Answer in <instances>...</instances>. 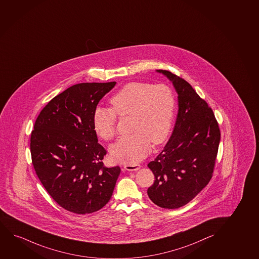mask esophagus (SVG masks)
I'll list each match as a JSON object with an SVG mask.
<instances>
[{"label":"esophagus","mask_w":259,"mask_h":259,"mask_svg":"<svg viewBox=\"0 0 259 259\" xmlns=\"http://www.w3.org/2000/svg\"><path fill=\"white\" fill-rule=\"evenodd\" d=\"M141 165L140 164H126L124 165L125 170H128V171H134V170H138L140 169Z\"/></svg>","instance_id":"esophagus-1"}]
</instances>
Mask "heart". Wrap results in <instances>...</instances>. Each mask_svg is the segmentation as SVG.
Masks as SVG:
<instances>
[{"label": "heart", "instance_id": "obj_1", "mask_svg": "<svg viewBox=\"0 0 259 259\" xmlns=\"http://www.w3.org/2000/svg\"><path fill=\"white\" fill-rule=\"evenodd\" d=\"M112 108L97 107L93 127L99 138L111 140L117 133V119L131 116L132 134L120 138L109 149L112 159L136 164L150 151L151 144L166 140L172 127L176 98L172 89L164 84L132 82L120 89L110 100Z\"/></svg>", "mask_w": 259, "mask_h": 259}]
</instances>
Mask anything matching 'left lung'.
Wrapping results in <instances>:
<instances>
[{
  "instance_id": "8db88e82",
  "label": "left lung",
  "mask_w": 259,
  "mask_h": 259,
  "mask_svg": "<svg viewBox=\"0 0 259 259\" xmlns=\"http://www.w3.org/2000/svg\"><path fill=\"white\" fill-rule=\"evenodd\" d=\"M172 81L179 112L169 141L148 164L154 183L148 196L157 206L174 209L193 200L213 177L221 131L213 109L185 79L157 70Z\"/></svg>"
}]
</instances>
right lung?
Returning a JSON list of instances; mask_svg holds the SVG:
<instances>
[{
    "instance_id": "add662e5",
    "label": "right lung",
    "mask_w": 259,
    "mask_h": 259,
    "mask_svg": "<svg viewBox=\"0 0 259 259\" xmlns=\"http://www.w3.org/2000/svg\"><path fill=\"white\" fill-rule=\"evenodd\" d=\"M116 82L79 83L52 99L30 136L33 167L47 193L69 212L94 213L108 203L121 169L106 167L93 115Z\"/></svg>"
}]
</instances>
